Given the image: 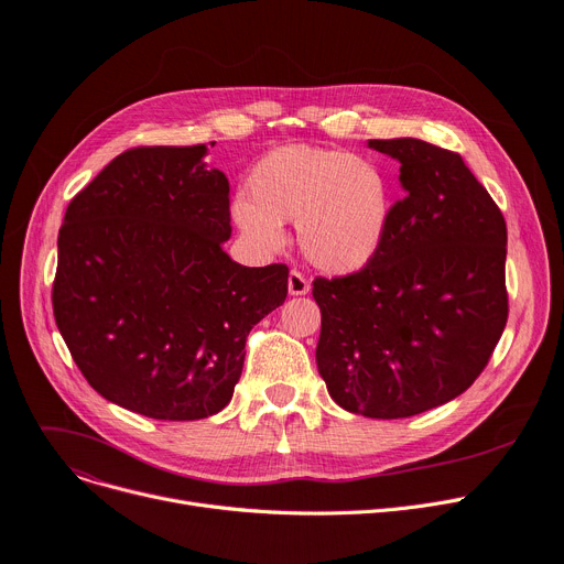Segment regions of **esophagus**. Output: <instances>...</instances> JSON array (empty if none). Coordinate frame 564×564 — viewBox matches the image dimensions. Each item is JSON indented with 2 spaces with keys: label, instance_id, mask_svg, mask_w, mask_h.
Wrapping results in <instances>:
<instances>
[{
  "label": "esophagus",
  "instance_id": "obj_1",
  "mask_svg": "<svg viewBox=\"0 0 564 564\" xmlns=\"http://www.w3.org/2000/svg\"><path fill=\"white\" fill-rule=\"evenodd\" d=\"M308 290H311L308 279H306L302 272L292 270L290 276H288V292L292 294V297H302V294H306Z\"/></svg>",
  "mask_w": 564,
  "mask_h": 564
}]
</instances>
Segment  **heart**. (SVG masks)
Returning a JSON list of instances; mask_svg holds the SVG:
<instances>
[{"instance_id": "heart-1", "label": "heart", "mask_w": 564, "mask_h": 564, "mask_svg": "<svg viewBox=\"0 0 564 564\" xmlns=\"http://www.w3.org/2000/svg\"><path fill=\"white\" fill-rule=\"evenodd\" d=\"M230 213L262 251L283 247V224H297L308 262L329 274L361 270L379 251L391 219V183L366 158L315 145H281L262 155Z\"/></svg>"}]
</instances>
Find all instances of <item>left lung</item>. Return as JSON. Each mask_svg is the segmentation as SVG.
I'll use <instances>...</instances> for the list:
<instances>
[{"label": "left lung", "instance_id": "left-lung-1", "mask_svg": "<svg viewBox=\"0 0 564 564\" xmlns=\"http://www.w3.org/2000/svg\"><path fill=\"white\" fill-rule=\"evenodd\" d=\"M400 162L391 207L364 270L313 281L317 370L343 409L409 419L462 395L508 322V228L459 153L421 139H370Z\"/></svg>", "mask_w": 564, "mask_h": 564}]
</instances>
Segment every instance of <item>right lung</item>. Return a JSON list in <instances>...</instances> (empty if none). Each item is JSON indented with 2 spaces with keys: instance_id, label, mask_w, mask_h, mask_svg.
I'll return each instance as SVG.
<instances>
[{
  "instance_id": "right-lung-1",
  "label": "right lung",
  "mask_w": 564,
  "mask_h": 564,
  "mask_svg": "<svg viewBox=\"0 0 564 564\" xmlns=\"http://www.w3.org/2000/svg\"><path fill=\"white\" fill-rule=\"evenodd\" d=\"M207 145H139L68 205L52 285L56 327L86 381L158 421L221 411L247 336L288 297V267L230 260L228 177Z\"/></svg>"
}]
</instances>
